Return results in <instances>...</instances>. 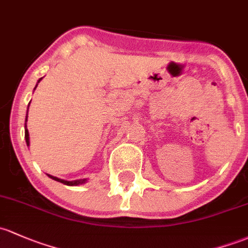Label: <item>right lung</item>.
<instances>
[{
	"label": "right lung",
	"instance_id": "right-lung-1",
	"mask_svg": "<svg viewBox=\"0 0 248 248\" xmlns=\"http://www.w3.org/2000/svg\"><path fill=\"white\" fill-rule=\"evenodd\" d=\"M43 79V78H40V79L38 80V83L40 82V80ZM38 83H36L35 88L38 87ZM34 88V90H35ZM28 107H30V104H28ZM28 111V110H27ZM27 115L28 114H26V124H25V139H26V144H27V146H30V133H28V129H27ZM47 176L49 177V178L54 179V181L57 182H61V183L65 184V186H80V184H84L87 183V178L85 179H76V181H65V179H61L58 178V177H54V176H51V174H47Z\"/></svg>",
	"mask_w": 248,
	"mask_h": 248
}]
</instances>
